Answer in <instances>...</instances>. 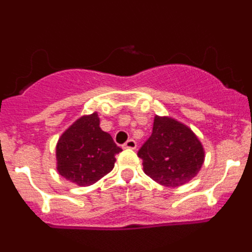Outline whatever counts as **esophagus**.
<instances>
[{"mask_svg": "<svg viewBox=\"0 0 252 252\" xmlns=\"http://www.w3.org/2000/svg\"><path fill=\"white\" fill-rule=\"evenodd\" d=\"M122 148L124 149H136V141L132 139L127 140V141L125 142L124 145H122Z\"/></svg>", "mask_w": 252, "mask_h": 252, "instance_id": "1", "label": "esophagus"}]
</instances>
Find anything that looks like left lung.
Listing matches in <instances>:
<instances>
[{
	"mask_svg": "<svg viewBox=\"0 0 252 252\" xmlns=\"http://www.w3.org/2000/svg\"><path fill=\"white\" fill-rule=\"evenodd\" d=\"M145 174L161 186H183L201 170L204 151L190 128L169 117L154 119L153 132L137 151Z\"/></svg>",
	"mask_w": 252,
	"mask_h": 252,
	"instance_id": "obj_1",
	"label": "left lung"
}]
</instances>
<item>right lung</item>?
Wrapping results in <instances>:
<instances>
[{"instance_id": "1", "label": "right lung", "mask_w": 252, "mask_h": 252, "mask_svg": "<svg viewBox=\"0 0 252 252\" xmlns=\"http://www.w3.org/2000/svg\"><path fill=\"white\" fill-rule=\"evenodd\" d=\"M121 151L110 133L101 130L97 113L83 116L58 141V171L78 186H91L112 170Z\"/></svg>"}]
</instances>
